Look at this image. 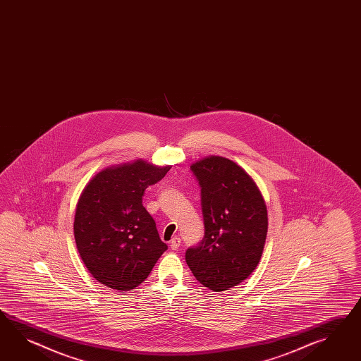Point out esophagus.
<instances>
[{
    "instance_id": "obj_1",
    "label": "esophagus",
    "mask_w": 361,
    "mask_h": 361,
    "mask_svg": "<svg viewBox=\"0 0 361 361\" xmlns=\"http://www.w3.org/2000/svg\"><path fill=\"white\" fill-rule=\"evenodd\" d=\"M180 244H181V238H178V236H175V238L171 240L169 246H171V249H172V250H176V249H178Z\"/></svg>"
}]
</instances>
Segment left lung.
I'll list each match as a JSON object with an SVG mask.
<instances>
[{"instance_id": "8db88e82", "label": "left lung", "mask_w": 361, "mask_h": 361, "mask_svg": "<svg viewBox=\"0 0 361 361\" xmlns=\"http://www.w3.org/2000/svg\"><path fill=\"white\" fill-rule=\"evenodd\" d=\"M190 169L201 186L204 236L185 259L197 281L221 292L245 281L259 264L267 209L255 180L235 161L212 155Z\"/></svg>"}]
</instances>
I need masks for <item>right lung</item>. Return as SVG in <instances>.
Listing matches in <instances>:
<instances>
[{"instance_id":"obj_1","label":"right lung","mask_w":361,"mask_h":361,"mask_svg":"<svg viewBox=\"0 0 361 361\" xmlns=\"http://www.w3.org/2000/svg\"><path fill=\"white\" fill-rule=\"evenodd\" d=\"M169 169L142 159L106 168L80 194L74 216L75 244L88 271L106 287L134 290L167 250L142 197Z\"/></svg>"}]
</instances>
